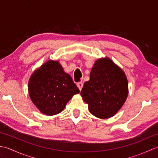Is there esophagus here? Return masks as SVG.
<instances>
[{"label":"esophagus","instance_id":"1","mask_svg":"<svg viewBox=\"0 0 158 158\" xmlns=\"http://www.w3.org/2000/svg\"><path fill=\"white\" fill-rule=\"evenodd\" d=\"M77 87H78V88H79V90H81V89H82V88H83V82H82V81H80V82H79V83H77Z\"/></svg>","mask_w":158,"mask_h":158}]
</instances>
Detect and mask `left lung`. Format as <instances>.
<instances>
[{"label":"left lung","instance_id":"obj_1","mask_svg":"<svg viewBox=\"0 0 158 158\" xmlns=\"http://www.w3.org/2000/svg\"><path fill=\"white\" fill-rule=\"evenodd\" d=\"M128 94L125 73L109 58L95 62L81 91L89 112L100 119L113 117L122 108Z\"/></svg>","mask_w":158,"mask_h":158}]
</instances>
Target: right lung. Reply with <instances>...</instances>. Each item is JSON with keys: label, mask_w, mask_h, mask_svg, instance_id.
<instances>
[{"label": "right lung", "mask_w": 158, "mask_h": 158, "mask_svg": "<svg viewBox=\"0 0 158 158\" xmlns=\"http://www.w3.org/2000/svg\"><path fill=\"white\" fill-rule=\"evenodd\" d=\"M31 99L42 113L53 115L62 112L79 89L58 61L49 60L32 74L28 81Z\"/></svg>", "instance_id": "obj_1"}]
</instances>
